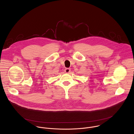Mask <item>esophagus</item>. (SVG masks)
I'll list each match as a JSON object with an SVG mask.
<instances>
[{
  "mask_svg": "<svg viewBox=\"0 0 134 134\" xmlns=\"http://www.w3.org/2000/svg\"><path fill=\"white\" fill-rule=\"evenodd\" d=\"M65 72H66V73H69V72H70V68H66V69H65Z\"/></svg>",
  "mask_w": 134,
  "mask_h": 134,
  "instance_id": "34e87169",
  "label": "esophagus"
}]
</instances>
